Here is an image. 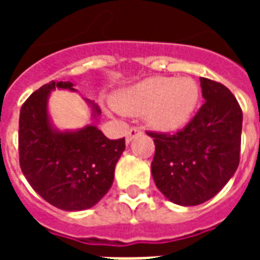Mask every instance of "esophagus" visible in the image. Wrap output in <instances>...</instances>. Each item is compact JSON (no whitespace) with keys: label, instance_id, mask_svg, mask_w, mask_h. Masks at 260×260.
Listing matches in <instances>:
<instances>
[{"label":"esophagus","instance_id":"1","mask_svg":"<svg viewBox=\"0 0 260 260\" xmlns=\"http://www.w3.org/2000/svg\"><path fill=\"white\" fill-rule=\"evenodd\" d=\"M142 134V129L139 128V126H132L129 131H128V134H126V143H129L135 136L141 135Z\"/></svg>","mask_w":260,"mask_h":260}]
</instances>
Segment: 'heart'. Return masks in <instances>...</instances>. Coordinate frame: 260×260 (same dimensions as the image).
Returning a JSON list of instances; mask_svg holds the SVG:
<instances>
[{"mask_svg":"<svg viewBox=\"0 0 260 260\" xmlns=\"http://www.w3.org/2000/svg\"><path fill=\"white\" fill-rule=\"evenodd\" d=\"M199 102L193 80L152 78L121 90L114 106L121 113L145 115L147 122L161 131H174L189 121Z\"/></svg>","mask_w":260,"mask_h":260,"instance_id":"heart-1","label":"heart"}]
</instances>
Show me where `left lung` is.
I'll list each match as a JSON object with an SVG mask.
<instances>
[{
  "label": "left lung",
  "instance_id": "left-lung-1",
  "mask_svg": "<svg viewBox=\"0 0 260 260\" xmlns=\"http://www.w3.org/2000/svg\"><path fill=\"white\" fill-rule=\"evenodd\" d=\"M206 102L195 117L174 134L152 132V175L160 192L182 206L212 199L240 164L242 110L221 83L201 78Z\"/></svg>",
  "mask_w": 260,
  "mask_h": 260
}]
</instances>
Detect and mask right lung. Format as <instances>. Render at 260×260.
I'll return each instance as SVG.
<instances>
[{
	"instance_id": "obj_1",
	"label": "right lung",
	"mask_w": 260,
	"mask_h": 260,
	"mask_svg": "<svg viewBox=\"0 0 260 260\" xmlns=\"http://www.w3.org/2000/svg\"><path fill=\"white\" fill-rule=\"evenodd\" d=\"M71 82H50L31 93L19 114V164L27 182L61 210L94 206L113 185L125 138L111 141L94 125L76 132H55L47 115L50 91L74 90ZM93 106L96 115L100 108Z\"/></svg>"
}]
</instances>
